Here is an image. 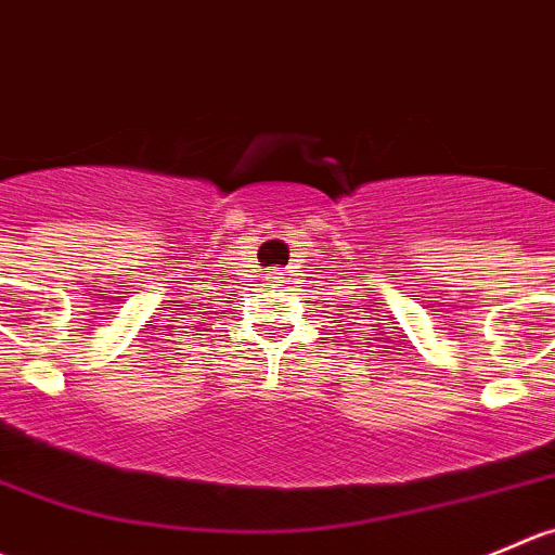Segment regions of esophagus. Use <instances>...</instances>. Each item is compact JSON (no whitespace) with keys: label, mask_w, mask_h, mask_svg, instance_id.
Returning <instances> with one entry per match:
<instances>
[{"label":"esophagus","mask_w":555,"mask_h":555,"mask_svg":"<svg viewBox=\"0 0 555 555\" xmlns=\"http://www.w3.org/2000/svg\"><path fill=\"white\" fill-rule=\"evenodd\" d=\"M266 279L271 284H284V279H287V276H284V271H276V268H273V271H268Z\"/></svg>","instance_id":"esophagus-1"}]
</instances>
